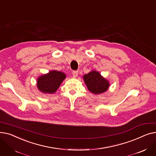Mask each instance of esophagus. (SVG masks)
<instances>
[{
    "label": "esophagus",
    "mask_w": 156,
    "mask_h": 156,
    "mask_svg": "<svg viewBox=\"0 0 156 156\" xmlns=\"http://www.w3.org/2000/svg\"><path fill=\"white\" fill-rule=\"evenodd\" d=\"M72 74H73V76L74 78H76L78 76V71H73Z\"/></svg>",
    "instance_id": "obj_1"
}]
</instances>
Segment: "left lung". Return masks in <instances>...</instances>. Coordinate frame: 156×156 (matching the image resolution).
<instances>
[{
    "label": "left lung",
    "instance_id": "left-lung-1",
    "mask_svg": "<svg viewBox=\"0 0 156 156\" xmlns=\"http://www.w3.org/2000/svg\"><path fill=\"white\" fill-rule=\"evenodd\" d=\"M83 79L88 90L94 94L104 93L110 86L109 81L96 70H92L83 75Z\"/></svg>",
    "mask_w": 156,
    "mask_h": 156
}]
</instances>
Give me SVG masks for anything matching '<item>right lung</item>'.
Instances as JSON below:
<instances>
[{"label": "right lung", "instance_id": "right-lung-1", "mask_svg": "<svg viewBox=\"0 0 156 156\" xmlns=\"http://www.w3.org/2000/svg\"><path fill=\"white\" fill-rule=\"evenodd\" d=\"M66 78V76L61 71H51L37 78V88L40 92L44 94H54Z\"/></svg>", "mask_w": 156, "mask_h": 156}]
</instances>
